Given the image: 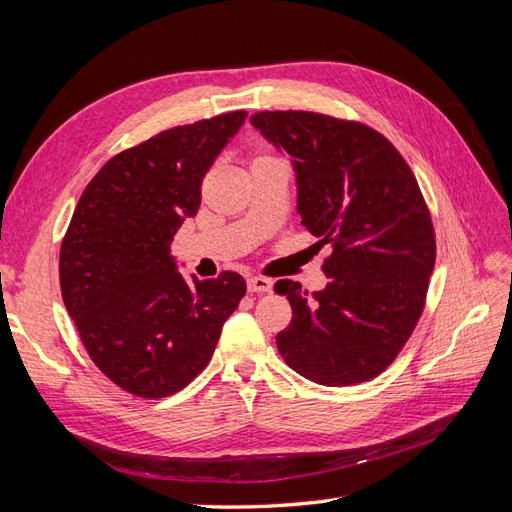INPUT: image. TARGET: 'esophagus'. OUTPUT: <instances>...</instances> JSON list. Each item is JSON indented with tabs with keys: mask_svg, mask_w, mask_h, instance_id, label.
<instances>
[{
	"mask_svg": "<svg viewBox=\"0 0 512 512\" xmlns=\"http://www.w3.org/2000/svg\"><path fill=\"white\" fill-rule=\"evenodd\" d=\"M247 288H250V292H271L273 282L269 280V277L250 275L247 277Z\"/></svg>",
	"mask_w": 512,
	"mask_h": 512,
	"instance_id": "obj_1",
	"label": "esophagus"
}]
</instances>
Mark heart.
<instances>
[{"label": "heart", "instance_id": "heart-1", "mask_svg": "<svg viewBox=\"0 0 512 512\" xmlns=\"http://www.w3.org/2000/svg\"><path fill=\"white\" fill-rule=\"evenodd\" d=\"M260 160H262V158H260Z\"/></svg>", "mask_w": 512, "mask_h": 512}]
</instances>
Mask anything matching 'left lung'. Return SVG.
Wrapping results in <instances>:
<instances>
[{
    "mask_svg": "<svg viewBox=\"0 0 512 512\" xmlns=\"http://www.w3.org/2000/svg\"><path fill=\"white\" fill-rule=\"evenodd\" d=\"M252 126L290 156L301 224L331 243L329 284L312 297L275 282L292 307L277 333L307 380L348 386L389 367L421 318L436 262L427 205L406 160L363 123L307 111H262Z\"/></svg>",
    "mask_w": 512,
    "mask_h": 512,
    "instance_id": "obj_1",
    "label": "left lung"
}]
</instances>
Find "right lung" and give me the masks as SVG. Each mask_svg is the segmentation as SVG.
<instances>
[{
  "label": "right lung",
  "mask_w": 512,
  "mask_h": 512,
  "mask_svg": "<svg viewBox=\"0 0 512 512\" xmlns=\"http://www.w3.org/2000/svg\"><path fill=\"white\" fill-rule=\"evenodd\" d=\"M247 113L170 128L89 181L61 243L68 314L104 376L138 397L181 391L205 369L245 280H185L170 243L200 207L203 177Z\"/></svg>",
  "instance_id": "1"
}]
</instances>
